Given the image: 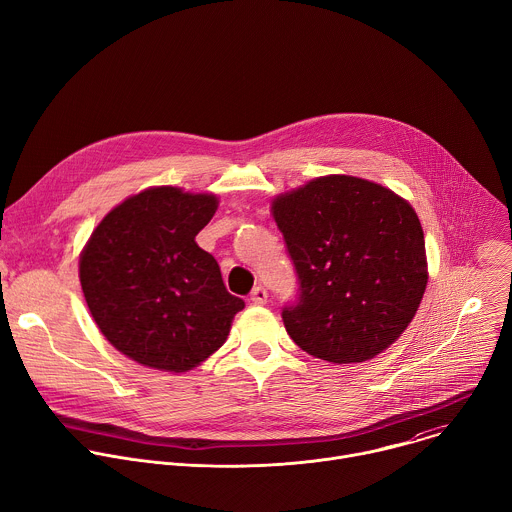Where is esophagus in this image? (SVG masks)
<instances>
[{
  "instance_id": "obj_1",
  "label": "esophagus",
  "mask_w": 512,
  "mask_h": 512,
  "mask_svg": "<svg viewBox=\"0 0 512 512\" xmlns=\"http://www.w3.org/2000/svg\"><path fill=\"white\" fill-rule=\"evenodd\" d=\"M267 298H269V294H267L265 287H255V289L251 291V304H255V306L267 304Z\"/></svg>"
}]
</instances>
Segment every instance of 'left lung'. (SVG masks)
I'll list each match as a JSON object with an SVG mask.
<instances>
[{"instance_id": "1", "label": "left lung", "mask_w": 512, "mask_h": 512, "mask_svg": "<svg viewBox=\"0 0 512 512\" xmlns=\"http://www.w3.org/2000/svg\"><path fill=\"white\" fill-rule=\"evenodd\" d=\"M294 261L300 296L281 312L308 354L364 362L411 324L427 285L423 229L393 190L354 176H322L271 202Z\"/></svg>"}]
</instances>
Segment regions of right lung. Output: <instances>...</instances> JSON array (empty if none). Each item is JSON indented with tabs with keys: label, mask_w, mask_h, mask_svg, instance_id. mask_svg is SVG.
<instances>
[{
	"label": "right lung",
	"mask_w": 512,
	"mask_h": 512,
	"mask_svg": "<svg viewBox=\"0 0 512 512\" xmlns=\"http://www.w3.org/2000/svg\"><path fill=\"white\" fill-rule=\"evenodd\" d=\"M214 194L148 188L115 206L79 261L83 294L103 336L143 367L186 373L221 348L245 302L231 296L196 235Z\"/></svg>",
	"instance_id": "1"
}]
</instances>
